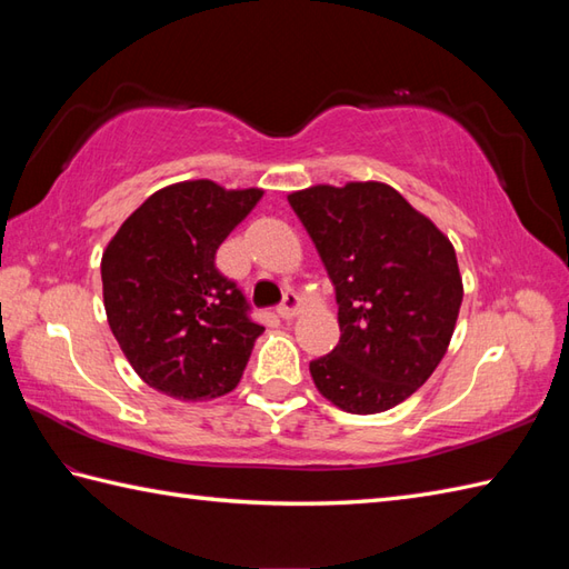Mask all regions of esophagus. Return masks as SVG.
Returning a JSON list of instances; mask_svg holds the SVG:
<instances>
[{"instance_id":"obj_1","label":"esophagus","mask_w":569,"mask_h":569,"mask_svg":"<svg viewBox=\"0 0 569 569\" xmlns=\"http://www.w3.org/2000/svg\"><path fill=\"white\" fill-rule=\"evenodd\" d=\"M300 308H303V300H300V296L298 293H293V291H288L286 296H283V303L278 306V318H283V320H291V318H296L298 312H300Z\"/></svg>"}]
</instances>
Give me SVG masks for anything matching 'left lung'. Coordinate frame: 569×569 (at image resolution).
<instances>
[{
  "mask_svg": "<svg viewBox=\"0 0 569 569\" xmlns=\"http://www.w3.org/2000/svg\"><path fill=\"white\" fill-rule=\"evenodd\" d=\"M288 202L340 306V345L310 361L318 391L357 416L403 403L452 340L465 296L452 241L379 180L310 186Z\"/></svg>",
  "mask_w": 569,
  "mask_h": 569,
  "instance_id": "left-lung-1",
  "label": "left lung"
}]
</instances>
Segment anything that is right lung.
<instances>
[{"label": "right lung", "mask_w": 569, "mask_h": 569, "mask_svg": "<svg viewBox=\"0 0 569 569\" xmlns=\"http://www.w3.org/2000/svg\"><path fill=\"white\" fill-rule=\"evenodd\" d=\"M263 196L214 180L156 190L102 253L110 330L143 383L178 401H210L237 389L261 325L247 298L214 266L227 234Z\"/></svg>", "instance_id": "obj_1"}]
</instances>
